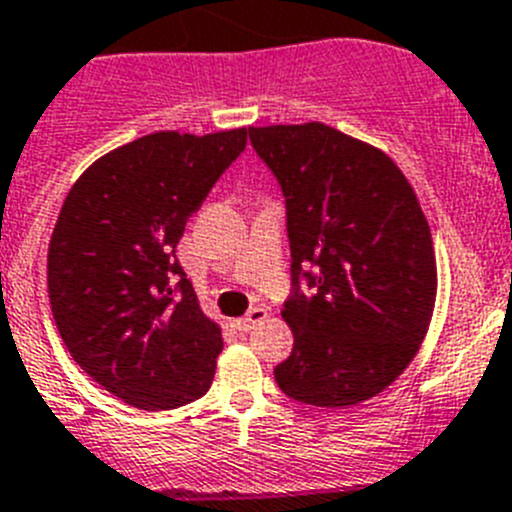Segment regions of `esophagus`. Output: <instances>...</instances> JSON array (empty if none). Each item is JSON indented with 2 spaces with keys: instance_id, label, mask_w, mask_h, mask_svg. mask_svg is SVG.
Wrapping results in <instances>:
<instances>
[{
  "instance_id": "obj_1",
  "label": "esophagus",
  "mask_w": 512,
  "mask_h": 512,
  "mask_svg": "<svg viewBox=\"0 0 512 512\" xmlns=\"http://www.w3.org/2000/svg\"><path fill=\"white\" fill-rule=\"evenodd\" d=\"M265 319H267L265 308H252V311L247 313V316H242V319L234 321V326H237L239 331H250V329H255L257 324H262V321H265Z\"/></svg>"
}]
</instances>
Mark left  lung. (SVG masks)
Segmentation results:
<instances>
[{
  "label": "left lung",
  "instance_id": "1",
  "mask_svg": "<svg viewBox=\"0 0 512 512\" xmlns=\"http://www.w3.org/2000/svg\"><path fill=\"white\" fill-rule=\"evenodd\" d=\"M250 142L285 196L293 257V352L275 382L319 408L375 398L411 365L434 313L436 255L416 193L382 150L329 124L250 127Z\"/></svg>",
  "mask_w": 512,
  "mask_h": 512
}]
</instances>
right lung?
<instances>
[{"mask_svg": "<svg viewBox=\"0 0 512 512\" xmlns=\"http://www.w3.org/2000/svg\"><path fill=\"white\" fill-rule=\"evenodd\" d=\"M245 145V127L153 132L89 165L63 201L48 247L55 326L78 367L127 405L170 411L211 388L222 329L176 245Z\"/></svg>", "mask_w": 512, "mask_h": 512, "instance_id": "right-lung-1", "label": "right lung"}]
</instances>
